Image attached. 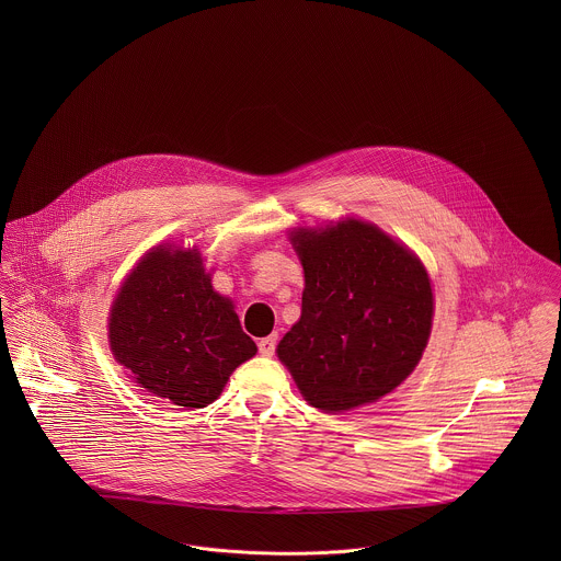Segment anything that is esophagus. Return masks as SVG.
<instances>
[{"label": "esophagus", "mask_w": 561, "mask_h": 561, "mask_svg": "<svg viewBox=\"0 0 561 561\" xmlns=\"http://www.w3.org/2000/svg\"><path fill=\"white\" fill-rule=\"evenodd\" d=\"M259 352L263 356H272L276 352V336H265L259 341Z\"/></svg>", "instance_id": "1"}]
</instances>
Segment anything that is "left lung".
<instances>
[{
	"label": "left lung",
	"mask_w": 561,
	"mask_h": 561,
	"mask_svg": "<svg viewBox=\"0 0 561 561\" xmlns=\"http://www.w3.org/2000/svg\"><path fill=\"white\" fill-rule=\"evenodd\" d=\"M302 316L278 343L305 400L343 412L391 393L416 367L434 296L421 261L378 227L343 220L298 229Z\"/></svg>",
	"instance_id": "left-lung-1"
}]
</instances>
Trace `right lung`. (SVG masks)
Instances as JSON below:
<instances>
[{
    "instance_id": "obj_1",
    "label": "right lung",
    "mask_w": 561,
    "mask_h": 561,
    "mask_svg": "<svg viewBox=\"0 0 561 561\" xmlns=\"http://www.w3.org/2000/svg\"><path fill=\"white\" fill-rule=\"evenodd\" d=\"M110 347L134 380L174 405L205 408L256 354L229 298L211 287L198 250L160 245L121 287Z\"/></svg>"
}]
</instances>
